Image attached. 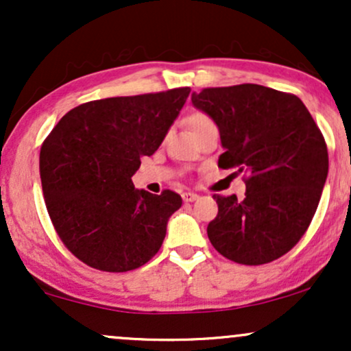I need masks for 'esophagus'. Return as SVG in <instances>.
Listing matches in <instances>:
<instances>
[{
  "label": "esophagus",
  "instance_id": "obj_1",
  "mask_svg": "<svg viewBox=\"0 0 351 351\" xmlns=\"http://www.w3.org/2000/svg\"><path fill=\"white\" fill-rule=\"evenodd\" d=\"M181 198H183L184 203H191V201L198 199V195H196V193H193V191H184L183 195H181Z\"/></svg>",
  "mask_w": 351,
  "mask_h": 351
}]
</instances>
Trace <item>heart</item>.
Returning a JSON list of instances; mask_svg holds the SVG:
<instances>
[{"instance_id":"b5f03b06","label":"heart","mask_w":351,"mask_h":351,"mask_svg":"<svg viewBox=\"0 0 351 351\" xmlns=\"http://www.w3.org/2000/svg\"><path fill=\"white\" fill-rule=\"evenodd\" d=\"M188 125L189 128H191V132H196L199 130V128L209 127V125H215V123H213V120L209 119L206 114H193L188 119Z\"/></svg>"}]
</instances>
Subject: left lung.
<instances>
[{
	"mask_svg": "<svg viewBox=\"0 0 351 351\" xmlns=\"http://www.w3.org/2000/svg\"><path fill=\"white\" fill-rule=\"evenodd\" d=\"M191 102L219 128L224 170L244 171L245 196L215 195L208 237L237 264L279 259L300 241L328 175V152L304 102L292 94L241 84L193 92Z\"/></svg>",
	"mask_w": 351,
	"mask_h": 351,
	"instance_id": "obj_1",
	"label": "left lung"
}]
</instances>
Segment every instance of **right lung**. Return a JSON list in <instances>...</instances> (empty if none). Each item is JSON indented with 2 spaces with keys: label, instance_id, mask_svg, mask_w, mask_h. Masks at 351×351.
<instances>
[{
  "label": "right lung",
  "instance_id": "1",
  "mask_svg": "<svg viewBox=\"0 0 351 351\" xmlns=\"http://www.w3.org/2000/svg\"><path fill=\"white\" fill-rule=\"evenodd\" d=\"M189 87L92 100L67 112L44 140L46 208L66 247L90 267L134 271L162 247L181 196L136 189L132 176L167 136Z\"/></svg>",
  "mask_w": 351,
  "mask_h": 351
}]
</instances>
